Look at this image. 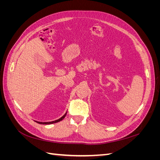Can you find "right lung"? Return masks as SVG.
I'll list each match as a JSON object with an SVG mask.
<instances>
[{"label": "right lung", "mask_w": 160, "mask_h": 160, "mask_svg": "<svg viewBox=\"0 0 160 160\" xmlns=\"http://www.w3.org/2000/svg\"><path fill=\"white\" fill-rule=\"evenodd\" d=\"M66 115H67V112H66V113L64 114V115H63V116H62V117H61V118H59V119H57V120H55V121H52V122H37V121H35V122H36L37 123H40V124H43V125H48V124L55 123H57V122H61V120L65 118V116H66Z\"/></svg>", "instance_id": "add662e5"}]
</instances>
